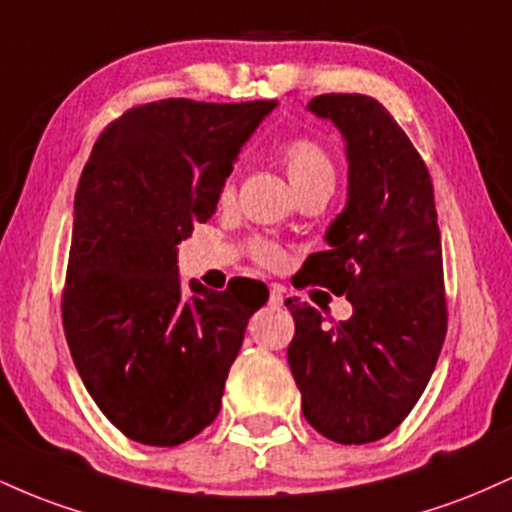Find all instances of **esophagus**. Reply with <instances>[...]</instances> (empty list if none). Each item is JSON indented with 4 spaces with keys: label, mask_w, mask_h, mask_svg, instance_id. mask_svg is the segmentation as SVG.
Listing matches in <instances>:
<instances>
[{
    "label": "esophagus",
    "mask_w": 512,
    "mask_h": 512,
    "mask_svg": "<svg viewBox=\"0 0 512 512\" xmlns=\"http://www.w3.org/2000/svg\"><path fill=\"white\" fill-rule=\"evenodd\" d=\"M269 305H274V308L284 305V289H281V286H272V289H269Z\"/></svg>",
    "instance_id": "34e87169"
}]
</instances>
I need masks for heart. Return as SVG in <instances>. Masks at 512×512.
<instances>
[{
    "label": "heart",
    "mask_w": 512,
    "mask_h": 512,
    "mask_svg": "<svg viewBox=\"0 0 512 512\" xmlns=\"http://www.w3.org/2000/svg\"><path fill=\"white\" fill-rule=\"evenodd\" d=\"M281 161H284L286 173H289L296 192L303 190V187L317 185V182H330V185H334V166L330 156H327V151L317 142H313V139L296 137L291 139V142H286L281 146ZM231 192L233 187L231 182H228V185L223 187V197H231ZM252 252H255L257 260L264 264H276L281 260V252L276 250L274 245L264 243V240H255V243H252Z\"/></svg>",
    "instance_id": "1"
}]
</instances>
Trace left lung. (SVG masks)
Masks as SVG:
<instances>
[{
    "mask_svg": "<svg viewBox=\"0 0 512 512\" xmlns=\"http://www.w3.org/2000/svg\"><path fill=\"white\" fill-rule=\"evenodd\" d=\"M310 113L346 142L349 199L303 264V286L346 296L354 315L327 327L289 298V366L308 424L334 443L385 438L431 380L448 332L443 255L431 175L395 117L361 93H322Z\"/></svg>",
    "mask_w": 512,
    "mask_h": 512,
    "instance_id": "obj_1",
    "label": "left lung"
}]
</instances>
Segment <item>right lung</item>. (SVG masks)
I'll list each match as a JSON object with an SVG mask.
<instances>
[{
  "instance_id": "right-lung-1",
  "label": "right lung",
  "mask_w": 512,
  "mask_h": 512,
  "mask_svg": "<svg viewBox=\"0 0 512 512\" xmlns=\"http://www.w3.org/2000/svg\"><path fill=\"white\" fill-rule=\"evenodd\" d=\"M276 101L168 98L103 129L74 197L62 322L88 395L127 438L173 448L221 409L250 315L248 279L182 289L178 245L211 219L223 182Z\"/></svg>"
}]
</instances>
